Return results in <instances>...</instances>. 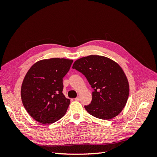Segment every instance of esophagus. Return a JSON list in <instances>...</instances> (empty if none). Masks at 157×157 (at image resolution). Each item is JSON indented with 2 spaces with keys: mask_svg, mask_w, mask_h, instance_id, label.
<instances>
[{
  "mask_svg": "<svg viewBox=\"0 0 157 157\" xmlns=\"http://www.w3.org/2000/svg\"><path fill=\"white\" fill-rule=\"evenodd\" d=\"M75 100L77 101H79V100H80V98H79V97H77L76 98H75Z\"/></svg>",
  "mask_w": 157,
  "mask_h": 157,
  "instance_id": "obj_1",
  "label": "esophagus"
}]
</instances>
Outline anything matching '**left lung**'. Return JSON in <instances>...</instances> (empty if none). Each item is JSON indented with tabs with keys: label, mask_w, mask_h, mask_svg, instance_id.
Returning <instances> with one entry per match:
<instances>
[{
	"label": "left lung",
	"mask_w": 157,
	"mask_h": 157,
	"mask_svg": "<svg viewBox=\"0 0 157 157\" xmlns=\"http://www.w3.org/2000/svg\"><path fill=\"white\" fill-rule=\"evenodd\" d=\"M73 69L82 73L94 88L91 103L84 106L89 114L109 120L122 111L129 96V83L117 62L105 56L90 55L76 60Z\"/></svg>",
	"instance_id": "8db88e82"
}]
</instances>
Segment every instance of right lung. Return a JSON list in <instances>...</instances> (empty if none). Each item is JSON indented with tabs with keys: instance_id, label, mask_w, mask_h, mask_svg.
I'll return each instance as SVG.
<instances>
[{
	"instance_id": "1",
	"label": "right lung",
	"mask_w": 157,
	"mask_h": 157,
	"mask_svg": "<svg viewBox=\"0 0 157 157\" xmlns=\"http://www.w3.org/2000/svg\"><path fill=\"white\" fill-rule=\"evenodd\" d=\"M73 60L42 59L33 64L22 82L21 98L29 115L41 124H52L67 112L70 99L62 93L63 78Z\"/></svg>"
}]
</instances>
